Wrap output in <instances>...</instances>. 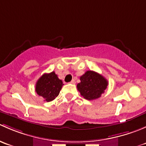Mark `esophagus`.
Here are the masks:
<instances>
[{"mask_svg":"<svg viewBox=\"0 0 146 146\" xmlns=\"http://www.w3.org/2000/svg\"><path fill=\"white\" fill-rule=\"evenodd\" d=\"M70 83H71V84H75V83H76V81H75L74 80H72L70 82Z\"/></svg>","mask_w":146,"mask_h":146,"instance_id":"1","label":"esophagus"}]
</instances>
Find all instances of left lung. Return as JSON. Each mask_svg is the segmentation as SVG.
<instances>
[{
  "instance_id": "8db88e82",
  "label": "left lung",
  "mask_w": 146,
  "mask_h": 146,
  "mask_svg": "<svg viewBox=\"0 0 146 146\" xmlns=\"http://www.w3.org/2000/svg\"><path fill=\"white\" fill-rule=\"evenodd\" d=\"M77 88L80 95L88 100H93L101 97L108 85V81L98 73L88 70L80 78Z\"/></svg>"
}]
</instances>
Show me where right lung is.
I'll list each match as a JSON object with an SVG mask.
<instances>
[{
  "label": "right lung",
  "instance_id": "right-lung-1",
  "mask_svg": "<svg viewBox=\"0 0 146 146\" xmlns=\"http://www.w3.org/2000/svg\"><path fill=\"white\" fill-rule=\"evenodd\" d=\"M63 85L62 80L53 71L44 73L39 78L36 83L35 91L37 95L44 99V101L51 102L59 95Z\"/></svg>",
  "mask_w": 146,
  "mask_h": 146
}]
</instances>
